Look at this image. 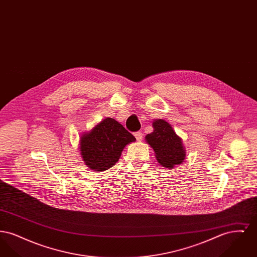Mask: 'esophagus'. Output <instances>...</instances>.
I'll return each mask as SVG.
<instances>
[{
    "instance_id": "obj_1",
    "label": "esophagus",
    "mask_w": 257,
    "mask_h": 257,
    "mask_svg": "<svg viewBox=\"0 0 257 257\" xmlns=\"http://www.w3.org/2000/svg\"><path fill=\"white\" fill-rule=\"evenodd\" d=\"M134 135L135 137H136V139H137V141L141 142V141L143 140V134H142V132H136Z\"/></svg>"
}]
</instances>
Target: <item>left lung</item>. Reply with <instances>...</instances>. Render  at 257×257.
<instances>
[{
	"mask_svg": "<svg viewBox=\"0 0 257 257\" xmlns=\"http://www.w3.org/2000/svg\"><path fill=\"white\" fill-rule=\"evenodd\" d=\"M152 125L154 130L146 136V141L153 148L160 165L171 169L182 164L186 150L181 138L174 132L171 124L164 119H156Z\"/></svg>",
	"mask_w": 257,
	"mask_h": 257,
	"instance_id": "obj_1",
	"label": "left lung"
}]
</instances>
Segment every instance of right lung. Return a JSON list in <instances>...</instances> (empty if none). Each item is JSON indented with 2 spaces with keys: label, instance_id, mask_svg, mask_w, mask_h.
<instances>
[{
  "label": "right lung",
  "instance_id": "obj_1",
  "mask_svg": "<svg viewBox=\"0 0 257 257\" xmlns=\"http://www.w3.org/2000/svg\"><path fill=\"white\" fill-rule=\"evenodd\" d=\"M135 141L134 136L120 123L107 117L89 132L82 135L80 152L89 169L107 171L119 160L124 147Z\"/></svg>",
  "mask_w": 257,
  "mask_h": 257
}]
</instances>
